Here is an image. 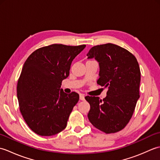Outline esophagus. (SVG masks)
Listing matches in <instances>:
<instances>
[{"label": "esophagus", "instance_id": "obj_1", "mask_svg": "<svg viewBox=\"0 0 160 160\" xmlns=\"http://www.w3.org/2000/svg\"><path fill=\"white\" fill-rule=\"evenodd\" d=\"M80 100H84V96L83 94H80Z\"/></svg>", "mask_w": 160, "mask_h": 160}]
</instances>
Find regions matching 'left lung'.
Here are the masks:
<instances>
[{
    "mask_svg": "<svg viewBox=\"0 0 160 160\" xmlns=\"http://www.w3.org/2000/svg\"><path fill=\"white\" fill-rule=\"evenodd\" d=\"M99 63L97 84L107 88V96H86L90 104L89 120L106 133L123 129L133 113L140 98L141 73L135 57L122 47L111 43L94 46L87 54Z\"/></svg>",
    "mask_w": 160,
    "mask_h": 160,
    "instance_id": "8db88e82",
    "label": "left lung"
}]
</instances>
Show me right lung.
Here are the masks:
<instances>
[{
    "instance_id": "1",
    "label": "right lung",
    "mask_w": 160,
    "mask_h": 160,
    "mask_svg": "<svg viewBox=\"0 0 160 160\" xmlns=\"http://www.w3.org/2000/svg\"><path fill=\"white\" fill-rule=\"evenodd\" d=\"M85 47L54 44L36 50L25 61L17 98L24 120L36 134L52 136L66 128L79 95L64 93L61 83L69 76L73 60Z\"/></svg>"
}]
</instances>
